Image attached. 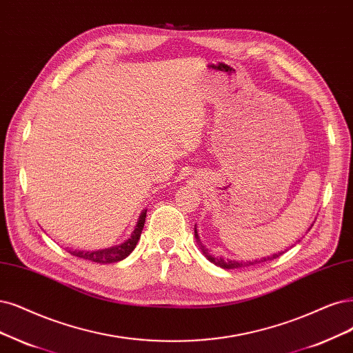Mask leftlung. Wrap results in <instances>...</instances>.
<instances>
[{"label": "left lung", "instance_id": "left-lung-1", "mask_svg": "<svg viewBox=\"0 0 353 353\" xmlns=\"http://www.w3.org/2000/svg\"><path fill=\"white\" fill-rule=\"evenodd\" d=\"M194 237H196V241H198V244H199V247H201V250H202V253H203V256L210 260V262H212L214 265H216V266H219V268H223V269H239V268H245V266H252V265H256V263H262V262H268V260H273V259H276V257H279L283 252H281V253H276V254H273V256H270V257H263V259H260V260H254V262H236V260H224V259H221V257H215V256H212L211 254V252L206 249V247L202 244V241L199 240V236H198V231H196V228H194Z\"/></svg>", "mask_w": 353, "mask_h": 353}]
</instances>
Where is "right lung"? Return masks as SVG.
I'll return each mask as SVG.
<instances>
[{
	"label": "right lung",
	"instance_id": "1",
	"mask_svg": "<svg viewBox=\"0 0 353 353\" xmlns=\"http://www.w3.org/2000/svg\"><path fill=\"white\" fill-rule=\"evenodd\" d=\"M145 216H147V211L143 210L139 215V219L137 223V227L134 230V232L130 234V237L119 244L110 247V249H104V250H96V252H72L68 250L72 256H77L84 260H90V262H96V263H114L119 262V260H123L125 257H128L132 250L137 247V243L141 237V232L143 228V224H145Z\"/></svg>",
	"mask_w": 353,
	"mask_h": 353
}]
</instances>
